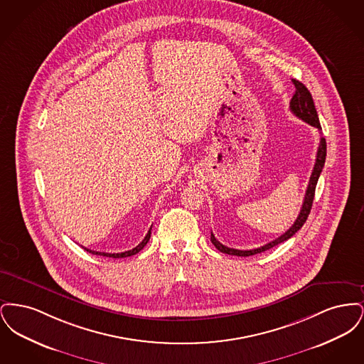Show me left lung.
<instances>
[{
	"instance_id": "8db88e82",
	"label": "left lung",
	"mask_w": 364,
	"mask_h": 364,
	"mask_svg": "<svg viewBox=\"0 0 364 364\" xmlns=\"http://www.w3.org/2000/svg\"><path fill=\"white\" fill-rule=\"evenodd\" d=\"M294 82V95L291 100V112L294 113L296 117L301 119L303 122H309L312 127L318 128V131L322 129L321 124H319V119H318V113H316V109H315V105L312 101L311 92L309 91V88L304 86L303 83H300L299 80L292 79ZM325 159H326V140L323 136H321L319 140V146H318V151H316V159H315V165H314V169H312L311 177H310V183H309V187L306 191V195H304V202H303V206L301 210L299 213V217L296 218V221L294 223V225L291 226L284 235H281L279 237H277L276 240L273 242H267L264 245H262L259 248H254V250H235V248H229L224 244L218 242L214 235L211 233V237L210 240L215 245V248L224 254L228 255H236V257H251V255H255V254H259L263 252L266 250H270L273 248L274 245H278L279 242H285L288 239H291L294 236V233L304 225V223L307 221V217L311 211L312 200H314V195H315V187H316V183H318V178H319V174L323 169V165H325Z\"/></svg>"
}]
</instances>
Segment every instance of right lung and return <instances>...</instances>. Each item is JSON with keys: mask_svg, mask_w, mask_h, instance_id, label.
Instances as JSON below:
<instances>
[{"mask_svg": "<svg viewBox=\"0 0 364 364\" xmlns=\"http://www.w3.org/2000/svg\"><path fill=\"white\" fill-rule=\"evenodd\" d=\"M150 236H151V228H150V230L147 232V235H146V237L141 240L140 244H138L135 248H132V250H129V251H125V252H117V254H109V252H98V251H92V250H88V248H85L87 252H90V254H94V255H102V257H109V258H127V257H131V255H135V254H138L140 250H143V247L147 244V242L150 240Z\"/></svg>", "mask_w": 364, "mask_h": 364, "instance_id": "add662e5", "label": "right lung"}]
</instances>
